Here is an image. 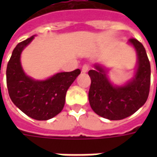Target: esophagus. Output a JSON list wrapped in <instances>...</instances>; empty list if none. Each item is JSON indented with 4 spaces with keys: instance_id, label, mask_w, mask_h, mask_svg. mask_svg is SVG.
Here are the masks:
<instances>
[{
    "instance_id": "1",
    "label": "esophagus",
    "mask_w": 157,
    "mask_h": 157,
    "mask_svg": "<svg viewBox=\"0 0 157 157\" xmlns=\"http://www.w3.org/2000/svg\"><path fill=\"white\" fill-rule=\"evenodd\" d=\"M89 65H86V64H85V65L82 66V71L83 72V73H86V72L88 71L89 70Z\"/></svg>"
}]
</instances>
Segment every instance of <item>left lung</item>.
<instances>
[{
  "label": "left lung",
  "instance_id": "8db88e82",
  "mask_svg": "<svg viewBox=\"0 0 157 157\" xmlns=\"http://www.w3.org/2000/svg\"><path fill=\"white\" fill-rule=\"evenodd\" d=\"M128 43L135 47L138 65L135 77L122 86H113L107 72L99 64L88 71L91 77L88 98L92 110L102 118L120 120L135 113L148 98L151 86V65L145 48L137 39Z\"/></svg>",
  "mask_w": 157,
  "mask_h": 157
}]
</instances>
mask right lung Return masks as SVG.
Wrapping results in <instances>:
<instances>
[{"label":"right lung","mask_w":157,"mask_h":157,"mask_svg":"<svg viewBox=\"0 0 157 157\" xmlns=\"http://www.w3.org/2000/svg\"><path fill=\"white\" fill-rule=\"evenodd\" d=\"M33 38L19 43L13 49L6 67V85L12 102L22 112L36 120H48L62 111L66 92L81 71L57 73L44 81H35L26 75L20 56Z\"/></svg>","instance_id":"add662e5"}]
</instances>
